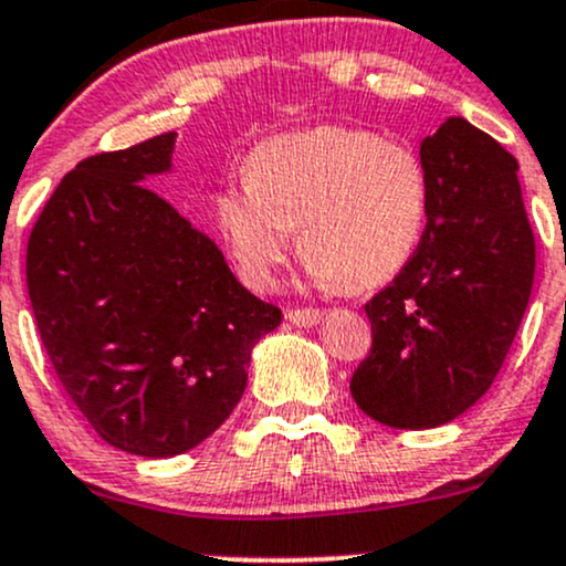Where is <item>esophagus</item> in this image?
I'll use <instances>...</instances> for the list:
<instances>
[{
  "label": "esophagus",
  "mask_w": 566,
  "mask_h": 566,
  "mask_svg": "<svg viewBox=\"0 0 566 566\" xmlns=\"http://www.w3.org/2000/svg\"><path fill=\"white\" fill-rule=\"evenodd\" d=\"M284 316H287V319L293 322V325H297V327H312L325 314H322L319 308H287V314H284Z\"/></svg>",
  "instance_id": "obj_1"
}]
</instances>
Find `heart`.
Instances as JSON below:
<instances>
[{"instance_id": "1", "label": "heart", "mask_w": 566, "mask_h": 566, "mask_svg": "<svg viewBox=\"0 0 566 566\" xmlns=\"http://www.w3.org/2000/svg\"><path fill=\"white\" fill-rule=\"evenodd\" d=\"M247 185L217 198V220L235 263L269 287L301 252L322 282L368 290L389 282L419 250L430 214V177L402 142L352 126L282 134L247 158Z\"/></svg>"}]
</instances>
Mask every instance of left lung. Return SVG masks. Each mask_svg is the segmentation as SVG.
I'll return each mask as SVG.
<instances>
[{
	"label": "left lung",
	"mask_w": 566,
	"mask_h": 566,
	"mask_svg": "<svg viewBox=\"0 0 566 566\" xmlns=\"http://www.w3.org/2000/svg\"><path fill=\"white\" fill-rule=\"evenodd\" d=\"M430 214L419 250L365 303L370 354L352 397L397 430L440 427L492 387L535 282V233L518 164L500 142L449 117L421 142Z\"/></svg>",
	"instance_id": "1"
}]
</instances>
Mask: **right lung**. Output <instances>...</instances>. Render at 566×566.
Segmentation results:
<instances>
[{
    "instance_id": "right-lung-1",
    "label": "right lung",
    "mask_w": 566,
    "mask_h": 566,
    "mask_svg": "<svg viewBox=\"0 0 566 566\" xmlns=\"http://www.w3.org/2000/svg\"><path fill=\"white\" fill-rule=\"evenodd\" d=\"M174 132L80 160L31 228L27 284L61 387L98 438L177 457L231 416L282 312L158 192Z\"/></svg>"
}]
</instances>
